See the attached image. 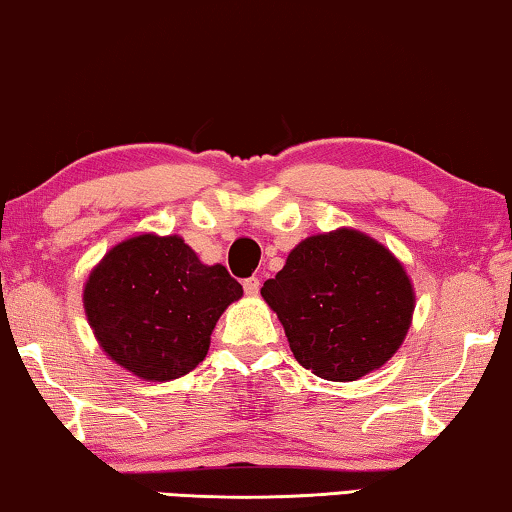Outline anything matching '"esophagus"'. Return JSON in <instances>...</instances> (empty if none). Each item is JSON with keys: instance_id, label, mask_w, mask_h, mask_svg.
Here are the masks:
<instances>
[{"instance_id": "34e87169", "label": "esophagus", "mask_w": 512, "mask_h": 512, "mask_svg": "<svg viewBox=\"0 0 512 512\" xmlns=\"http://www.w3.org/2000/svg\"><path fill=\"white\" fill-rule=\"evenodd\" d=\"M243 290H246L248 297H257V292H259V278L243 280Z\"/></svg>"}]
</instances>
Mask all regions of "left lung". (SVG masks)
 <instances>
[{
  "instance_id": "left-lung-1",
  "label": "left lung",
  "mask_w": 512,
  "mask_h": 512,
  "mask_svg": "<svg viewBox=\"0 0 512 512\" xmlns=\"http://www.w3.org/2000/svg\"><path fill=\"white\" fill-rule=\"evenodd\" d=\"M294 359L315 376L350 383L390 362L415 311L403 264L350 227L308 236L262 287Z\"/></svg>"
}]
</instances>
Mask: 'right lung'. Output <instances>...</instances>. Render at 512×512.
<instances>
[{"label":"right lung","mask_w":512,"mask_h":512,"mask_svg":"<svg viewBox=\"0 0 512 512\" xmlns=\"http://www.w3.org/2000/svg\"><path fill=\"white\" fill-rule=\"evenodd\" d=\"M243 287L204 264L178 234L143 232L115 243L83 287L99 348L153 383L181 378L206 357L215 322Z\"/></svg>","instance_id":"obj_1"}]
</instances>
